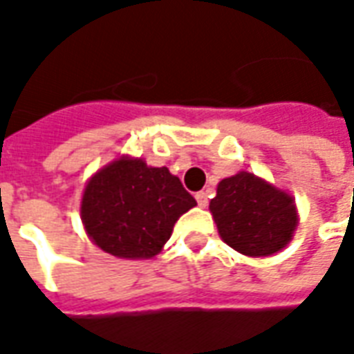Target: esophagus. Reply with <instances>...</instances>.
Listing matches in <instances>:
<instances>
[{
    "label": "esophagus",
    "instance_id": "34e87169",
    "mask_svg": "<svg viewBox=\"0 0 354 354\" xmlns=\"http://www.w3.org/2000/svg\"><path fill=\"white\" fill-rule=\"evenodd\" d=\"M195 199H197V205L201 208H207L208 207V193L207 192H199L195 195Z\"/></svg>",
    "mask_w": 354,
    "mask_h": 354
}]
</instances>
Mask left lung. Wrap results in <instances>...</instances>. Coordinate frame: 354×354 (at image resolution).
<instances>
[{
  "mask_svg": "<svg viewBox=\"0 0 354 354\" xmlns=\"http://www.w3.org/2000/svg\"><path fill=\"white\" fill-rule=\"evenodd\" d=\"M208 208L223 243L250 258L281 252L297 227L292 195L246 170L223 178Z\"/></svg>",
  "mask_w": 354,
  "mask_h": 354,
  "instance_id": "left-lung-1",
  "label": "left lung"
}]
</instances>
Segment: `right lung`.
Instances as JSON below:
<instances>
[{"instance_id":"obj_1","label":"right lung","mask_w":354,"mask_h":354,"mask_svg":"<svg viewBox=\"0 0 354 354\" xmlns=\"http://www.w3.org/2000/svg\"><path fill=\"white\" fill-rule=\"evenodd\" d=\"M197 205L167 167H147L121 155L88 178L81 222L104 252L123 260H149L161 252L178 218Z\"/></svg>"}]
</instances>
